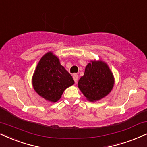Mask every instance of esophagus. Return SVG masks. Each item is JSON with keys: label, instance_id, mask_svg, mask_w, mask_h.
Wrapping results in <instances>:
<instances>
[{"label": "esophagus", "instance_id": "obj_1", "mask_svg": "<svg viewBox=\"0 0 147 147\" xmlns=\"http://www.w3.org/2000/svg\"><path fill=\"white\" fill-rule=\"evenodd\" d=\"M73 78L74 80V81H75V82L77 83L78 80V75H77V74H74Z\"/></svg>", "mask_w": 147, "mask_h": 147}]
</instances>
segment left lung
I'll return each instance as SVG.
<instances>
[{
  "label": "left lung",
  "mask_w": 147,
  "mask_h": 147,
  "mask_svg": "<svg viewBox=\"0 0 147 147\" xmlns=\"http://www.w3.org/2000/svg\"><path fill=\"white\" fill-rule=\"evenodd\" d=\"M114 84L113 74L108 65L102 61H91L86 65L78 86L86 99L93 102L108 95Z\"/></svg>",
  "instance_id": "8db88e82"
}]
</instances>
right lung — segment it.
Instances as JSON below:
<instances>
[{"label": "right lung", "mask_w": 147, "mask_h": 147, "mask_svg": "<svg viewBox=\"0 0 147 147\" xmlns=\"http://www.w3.org/2000/svg\"><path fill=\"white\" fill-rule=\"evenodd\" d=\"M32 82L38 95L53 103L59 101L64 90L74 84L71 74L52 52L44 54L38 63Z\"/></svg>", "instance_id": "obj_1"}]
</instances>
